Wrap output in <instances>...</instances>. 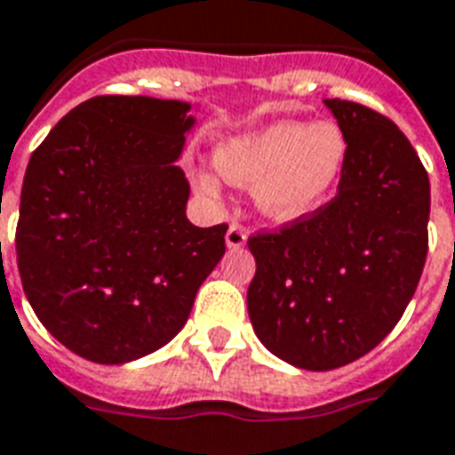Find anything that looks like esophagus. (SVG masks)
I'll return each mask as SVG.
<instances>
[{"label": "esophagus", "instance_id": "1", "mask_svg": "<svg viewBox=\"0 0 455 455\" xmlns=\"http://www.w3.org/2000/svg\"><path fill=\"white\" fill-rule=\"evenodd\" d=\"M245 241H248V231L243 227H238V224H231L227 231V245L228 248H243Z\"/></svg>", "mask_w": 455, "mask_h": 455}]
</instances>
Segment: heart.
<instances>
[{
    "label": "heart",
    "instance_id": "1",
    "mask_svg": "<svg viewBox=\"0 0 455 455\" xmlns=\"http://www.w3.org/2000/svg\"><path fill=\"white\" fill-rule=\"evenodd\" d=\"M347 159V134L332 120H277L228 137L214 151L221 178L241 188L253 184L255 212L272 224H294L325 207L345 176ZM197 185L210 197L219 195L212 173H200Z\"/></svg>",
    "mask_w": 455,
    "mask_h": 455
}]
</instances>
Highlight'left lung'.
<instances>
[{"instance_id":"obj_1","label":"left lung","mask_w":455,"mask_h":455,"mask_svg":"<svg viewBox=\"0 0 455 455\" xmlns=\"http://www.w3.org/2000/svg\"><path fill=\"white\" fill-rule=\"evenodd\" d=\"M323 103L349 140L335 200L248 238L255 335L306 371L349 364L395 328L422 277L429 224V178L398 124L352 100Z\"/></svg>"}]
</instances>
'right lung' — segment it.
<instances>
[{"mask_svg":"<svg viewBox=\"0 0 455 455\" xmlns=\"http://www.w3.org/2000/svg\"><path fill=\"white\" fill-rule=\"evenodd\" d=\"M193 106L96 96L50 130L21 188L16 260L38 321L74 355L127 364L183 331L227 251V224L185 217L176 161Z\"/></svg>","mask_w":455,"mask_h":455,"instance_id":"add662e5","label":"right lung"}]
</instances>
